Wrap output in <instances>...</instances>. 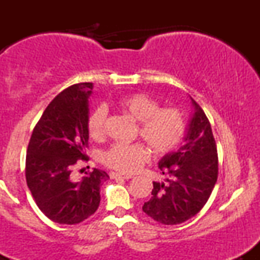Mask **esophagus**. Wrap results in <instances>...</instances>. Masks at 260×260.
I'll list each match as a JSON object with an SVG mask.
<instances>
[{"label": "esophagus", "mask_w": 260, "mask_h": 260, "mask_svg": "<svg viewBox=\"0 0 260 260\" xmlns=\"http://www.w3.org/2000/svg\"><path fill=\"white\" fill-rule=\"evenodd\" d=\"M110 177L113 178V180H116V178H124V180H129V178H132V176L118 174V172H111V174H110Z\"/></svg>", "instance_id": "1"}]
</instances>
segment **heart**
<instances>
[{
    "label": "heart",
    "instance_id": "b5f03b06",
    "mask_svg": "<svg viewBox=\"0 0 260 260\" xmlns=\"http://www.w3.org/2000/svg\"><path fill=\"white\" fill-rule=\"evenodd\" d=\"M116 105L138 122L139 137L155 155H165L181 143L186 132V118L175 107H162L156 100L143 92L121 96ZM107 111L104 106L95 107L89 113L86 129L92 139H101L105 132ZM148 150L139 143L113 144L101 153V161L120 172H134L148 160Z\"/></svg>",
    "mask_w": 260,
    "mask_h": 260
}]
</instances>
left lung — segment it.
Segmentation results:
<instances>
[{"label": "left lung", "mask_w": 260, "mask_h": 260, "mask_svg": "<svg viewBox=\"0 0 260 260\" xmlns=\"http://www.w3.org/2000/svg\"><path fill=\"white\" fill-rule=\"evenodd\" d=\"M190 103L193 112L183 143L161 157L159 169L166 178L153 182L151 198L143 205L148 216L164 225H177L197 215L217 180V150L210 122L192 98Z\"/></svg>", "instance_id": "1"}]
</instances>
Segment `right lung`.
I'll return each instance as SVG.
<instances>
[{"instance_id": "right-lung-1", "label": "right lung", "mask_w": 260, "mask_h": 260, "mask_svg": "<svg viewBox=\"0 0 260 260\" xmlns=\"http://www.w3.org/2000/svg\"><path fill=\"white\" fill-rule=\"evenodd\" d=\"M92 83L64 89L46 107L32 131L25 161L26 184L41 211L53 222L76 225L98 210L100 187L109 175L99 169L71 177L77 160H86L89 98Z\"/></svg>"}]
</instances>
